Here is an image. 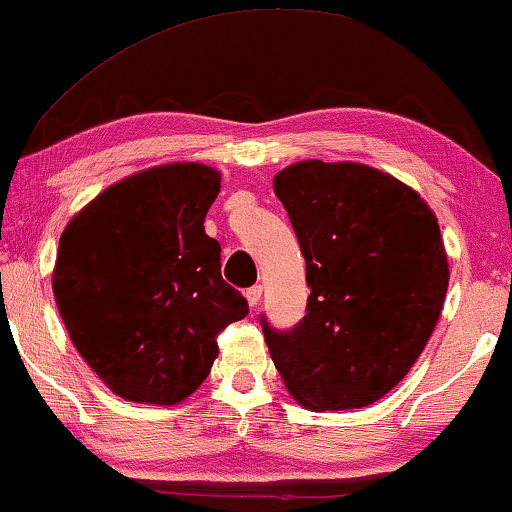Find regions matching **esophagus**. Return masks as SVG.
I'll use <instances>...</instances> for the list:
<instances>
[{
    "instance_id": "34e87169",
    "label": "esophagus",
    "mask_w": 512,
    "mask_h": 512,
    "mask_svg": "<svg viewBox=\"0 0 512 512\" xmlns=\"http://www.w3.org/2000/svg\"><path fill=\"white\" fill-rule=\"evenodd\" d=\"M244 296H247V300H249V305H251V307H256L258 303H261V296H263V286H261V284L251 286V289H247V293H244Z\"/></svg>"
}]
</instances>
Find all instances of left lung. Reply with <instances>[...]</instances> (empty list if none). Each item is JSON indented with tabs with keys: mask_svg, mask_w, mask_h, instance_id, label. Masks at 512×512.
<instances>
[{
	"mask_svg": "<svg viewBox=\"0 0 512 512\" xmlns=\"http://www.w3.org/2000/svg\"><path fill=\"white\" fill-rule=\"evenodd\" d=\"M310 286L305 317H261L286 389L310 410L380 401L438 324L450 282L438 219L417 191L361 163L303 160L275 177Z\"/></svg>",
	"mask_w": 512,
	"mask_h": 512,
	"instance_id": "obj_1",
	"label": "left lung"
}]
</instances>
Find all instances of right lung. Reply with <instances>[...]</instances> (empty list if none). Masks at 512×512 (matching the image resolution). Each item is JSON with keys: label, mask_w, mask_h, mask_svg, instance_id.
Returning a JSON list of instances; mask_svg holds the SVG:
<instances>
[{"label": "right lung", "mask_w": 512, "mask_h": 512, "mask_svg": "<svg viewBox=\"0 0 512 512\" xmlns=\"http://www.w3.org/2000/svg\"><path fill=\"white\" fill-rule=\"evenodd\" d=\"M219 191L212 167L158 165L109 186L62 230L53 270L62 324L121 398L184 401L212 370L219 333L247 317L205 233Z\"/></svg>", "instance_id": "obj_1"}]
</instances>
